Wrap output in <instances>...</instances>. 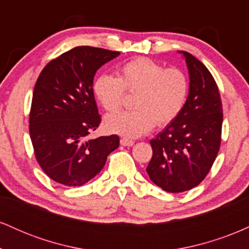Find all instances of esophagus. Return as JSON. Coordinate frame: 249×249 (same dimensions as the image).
<instances>
[{
  "instance_id": "1",
  "label": "esophagus",
  "mask_w": 249,
  "mask_h": 249,
  "mask_svg": "<svg viewBox=\"0 0 249 249\" xmlns=\"http://www.w3.org/2000/svg\"><path fill=\"white\" fill-rule=\"evenodd\" d=\"M121 145H123V146L130 147V146H133L134 142L128 141V139H125V138H122V139H121Z\"/></svg>"
}]
</instances>
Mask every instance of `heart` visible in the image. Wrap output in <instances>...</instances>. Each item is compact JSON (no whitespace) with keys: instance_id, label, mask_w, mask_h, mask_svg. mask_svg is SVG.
<instances>
[{"instance_id":"1","label":"heart","mask_w":249,"mask_h":249,"mask_svg":"<svg viewBox=\"0 0 249 249\" xmlns=\"http://www.w3.org/2000/svg\"><path fill=\"white\" fill-rule=\"evenodd\" d=\"M124 91L134 93V110L107 116L104 126L108 132L133 139L178 117L186 102L188 82L177 68L164 69L152 59L138 57L122 65L117 78L102 75L93 83L96 98L108 112L121 108Z\"/></svg>"}]
</instances>
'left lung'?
<instances>
[{
  "instance_id": "8db88e82",
  "label": "left lung",
  "mask_w": 249,
  "mask_h": 249,
  "mask_svg": "<svg viewBox=\"0 0 249 249\" xmlns=\"http://www.w3.org/2000/svg\"><path fill=\"white\" fill-rule=\"evenodd\" d=\"M188 70L184 107L150 142L153 156L146 172L157 186L179 193L198 186L210 172L221 142L222 105L213 76L199 59L178 51Z\"/></svg>"
}]
</instances>
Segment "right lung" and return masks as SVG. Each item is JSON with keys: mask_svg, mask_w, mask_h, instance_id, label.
I'll list each match as a JSON object with an SVG mask.
<instances>
[{"mask_svg": "<svg viewBox=\"0 0 249 249\" xmlns=\"http://www.w3.org/2000/svg\"><path fill=\"white\" fill-rule=\"evenodd\" d=\"M121 53L76 47L49 62L33 93L29 132L37 161L65 186H82L102 171L119 146L116 134L84 141L101 123L93 77Z\"/></svg>", "mask_w": 249, "mask_h": 249, "instance_id": "right-lung-1", "label": "right lung"}]
</instances>
